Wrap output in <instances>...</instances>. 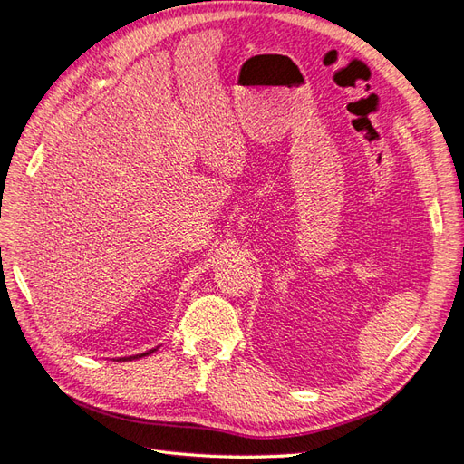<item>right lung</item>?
I'll list each match as a JSON object with an SVG mask.
<instances>
[{"mask_svg":"<svg viewBox=\"0 0 464 464\" xmlns=\"http://www.w3.org/2000/svg\"><path fill=\"white\" fill-rule=\"evenodd\" d=\"M154 350H157V348H150V350H147V353H143V354H135V356H130V358H120V360H133V358H143V356H149V354H152Z\"/></svg>","mask_w":464,"mask_h":464,"instance_id":"obj_1","label":"right lung"}]
</instances>
